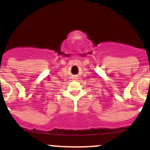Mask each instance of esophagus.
Instances as JSON below:
<instances>
[{
  "instance_id": "esophagus-1",
  "label": "esophagus",
  "mask_w": 150,
  "mask_h": 150,
  "mask_svg": "<svg viewBox=\"0 0 150 150\" xmlns=\"http://www.w3.org/2000/svg\"><path fill=\"white\" fill-rule=\"evenodd\" d=\"M75 79H76V78H77V77H75Z\"/></svg>"
}]
</instances>
